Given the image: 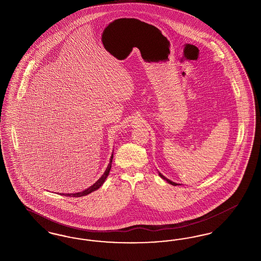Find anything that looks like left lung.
<instances>
[{
  "instance_id": "left-lung-1",
  "label": "left lung",
  "mask_w": 261,
  "mask_h": 261,
  "mask_svg": "<svg viewBox=\"0 0 261 261\" xmlns=\"http://www.w3.org/2000/svg\"><path fill=\"white\" fill-rule=\"evenodd\" d=\"M159 175L162 177V179H164L165 181H167L169 184H171V185H173V186H177V185H179V184H177V183H174V182H172V181H170V180H169V179H167L166 177H164V176H163V175H162L161 172H159Z\"/></svg>"
}]
</instances>
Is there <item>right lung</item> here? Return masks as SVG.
<instances>
[{
    "instance_id": "add662e5",
    "label": "right lung",
    "mask_w": 261,
    "mask_h": 261,
    "mask_svg": "<svg viewBox=\"0 0 261 261\" xmlns=\"http://www.w3.org/2000/svg\"><path fill=\"white\" fill-rule=\"evenodd\" d=\"M112 158H113V153L112 154L111 161H110V163H109V165H108V167H107V169H106L105 173L101 175V177L99 178V180H98L95 184H93L92 186L89 187L87 190H84L83 192H79V193H75V194H61V195H63V196H65V197H74V198H77V197L87 196V195H89L90 193H92V192H94V191L98 190L99 187L101 186V185L105 183V181H106L107 177H108V176H109V174H110L111 168H112Z\"/></svg>"
}]
</instances>
